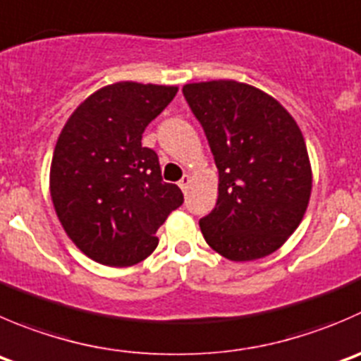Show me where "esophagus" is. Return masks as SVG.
I'll return each mask as SVG.
<instances>
[{"mask_svg": "<svg viewBox=\"0 0 361 361\" xmlns=\"http://www.w3.org/2000/svg\"><path fill=\"white\" fill-rule=\"evenodd\" d=\"M180 188L181 190L185 192V194H187V190H188V185H190V176H188V174H183V178H181L180 180Z\"/></svg>", "mask_w": 361, "mask_h": 361, "instance_id": "34e87169", "label": "esophagus"}]
</instances>
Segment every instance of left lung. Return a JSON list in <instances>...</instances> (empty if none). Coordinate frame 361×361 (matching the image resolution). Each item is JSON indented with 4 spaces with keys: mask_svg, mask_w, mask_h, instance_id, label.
Returning <instances> with one entry per match:
<instances>
[{
    "mask_svg": "<svg viewBox=\"0 0 361 361\" xmlns=\"http://www.w3.org/2000/svg\"><path fill=\"white\" fill-rule=\"evenodd\" d=\"M183 95L219 169L216 206L199 220L206 243L229 261L274 254L303 220L312 192L298 123L277 99L238 80L185 84Z\"/></svg>",
    "mask_w": 361,
    "mask_h": 361,
    "instance_id": "8db88e82",
    "label": "left lung"
}]
</instances>
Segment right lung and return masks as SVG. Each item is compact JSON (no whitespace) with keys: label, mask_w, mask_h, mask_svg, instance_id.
Here are the masks:
<instances>
[{"label":"right lung","mask_w":361,"mask_h":361,"mask_svg":"<svg viewBox=\"0 0 361 361\" xmlns=\"http://www.w3.org/2000/svg\"><path fill=\"white\" fill-rule=\"evenodd\" d=\"M178 86L134 80L107 84L79 104L52 153L49 190L66 236L106 266H132L159 245L155 236L183 204L178 185L160 176L142 132Z\"/></svg>","instance_id":"obj_1"}]
</instances>
